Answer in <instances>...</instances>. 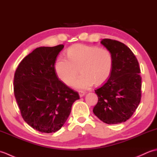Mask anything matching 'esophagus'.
Returning <instances> with one entry per match:
<instances>
[{
	"instance_id": "1",
	"label": "esophagus",
	"mask_w": 157,
	"mask_h": 157,
	"mask_svg": "<svg viewBox=\"0 0 157 157\" xmlns=\"http://www.w3.org/2000/svg\"><path fill=\"white\" fill-rule=\"evenodd\" d=\"M85 94H86V92H84V91H79V96H80V97L84 96L85 95Z\"/></svg>"
}]
</instances>
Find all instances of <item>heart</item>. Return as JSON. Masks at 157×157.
<instances>
[{"label": "heart", "mask_w": 157, "mask_h": 157, "mask_svg": "<svg viewBox=\"0 0 157 157\" xmlns=\"http://www.w3.org/2000/svg\"><path fill=\"white\" fill-rule=\"evenodd\" d=\"M67 56L56 59L55 71L63 83L70 86L80 71L81 75L73 84L77 89L89 88L94 83L97 86L104 84L112 73L113 56L107 48L77 44L68 48Z\"/></svg>", "instance_id": "heart-1"}]
</instances>
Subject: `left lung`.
<instances>
[{
    "instance_id": "8db88e82",
    "label": "left lung",
    "mask_w": 157,
    "mask_h": 157,
    "mask_svg": "<svg viewBox=\"0 0 157 157\" xmlns=\"http://www.w3.org/2000/svg\"><path fill=\"white\" fill-rule=\"evenodd\" d=\"M101 44L111 52L113 67L108 80L95 90L98 100L93 112L107 124L125 122L140 102L142 78L139 63L123 43L105 38Z\"/></svg>"
}]
</instances>
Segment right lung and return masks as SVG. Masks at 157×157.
Returning <instances> with one entry per match:
<instances>
[{
    "mask_svg": "<svg viewBox=\"0 0 157 157\" xmlns=\"http://www.w3.org/2000/svg\"><path fill=\"white\" fill-rule=\"evenodd\" d=\"M64 47L42 46L34 50L17 68L14 94L21 115L32 128L42 133L58 131L79 99L78 92L59 79L55 69L56 58Z\"/></svg>",
    "mask_w": 157,
    "mask_h": 157,
    "instance_id": "obj_1",
    "label": "right lung"
}]
</instances>
